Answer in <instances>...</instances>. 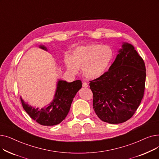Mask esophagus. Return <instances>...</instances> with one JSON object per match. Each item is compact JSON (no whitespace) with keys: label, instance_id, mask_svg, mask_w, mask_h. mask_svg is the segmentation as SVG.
I'll list each match as a JSON object with an SVG mask.
<instances>
[{"label":"esophagus","instance_id":"obj_1","mask_svg":"<svg viewBox=\"0 0 159 159\" xmlns=\"http://www.w3.org/2000/svg\"><path fill=\"white\" fill-rule=\"evenodd\" d=\"M82 86L84 87V88H88V84H87L86 82H84L82 83Z\"/></svg>","mask_w":159,"mask_h":159}]
</instances>
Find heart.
Here are the masks:
<instances>
[{
  "instance_id": "heart-1",
  "label": "heart",
  "mask_w": 159,
  "mask_h": 159,
  "mask_svg": "<svg viewBox=\"0 0 159 159\" xmlns=\"http://www.w3.org/2000/svg\"><path fill=\"white\" fill-rule=\"evenodd\" d=\"M113 56L110 46L93 44L78 46L73 49L71 57H65L64 62L67 68L73 73H77L78 68H82L87 79H95L107 71Z\"/></svg>"
}]
</instances>
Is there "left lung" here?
I'll list each match as a JSON object with an SVG mask.
<instances>
[{"mask_svg":"<svg viewBox=\"0 0 159 159\" xmlns=\"http://www.w3.org/2000/svg\"><path fill=\"white\" fill-rule=\"evenodd\" d=\"M122 47L108 71L89 81L95 112L110 124L131 119L144 93L146 66L143 58L131 44L124 43Z\"/></svg>","mask_w":159,"mask_h":159,"instance_id":"1","label":"left lung"}]
</instances>
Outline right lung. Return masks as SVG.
Returning a JSON list of instances; mask_svg holds the SVG:
<instances>
[{
	"mask_svg": "<svg viewBox=\"0 0 159 159\" xmlns=\"http://www.w3.org/2000/svg\"><path fill=\"white\" fill-rule=\"evenodd\" d=\"M39 48L47 51L44 46H40ZM82 85L80 80L72 82L58 80L53 101L47 107L35 109L24 102L20 97L22 107L30 117L40 125L55 126L61 123L68 114L73 99Z\"/></svg>",
	"mask_w": 159,
	"mask_h": 159,
	"instance_id": "obj_1",
	"label": "right lung"
}]
</instances>
